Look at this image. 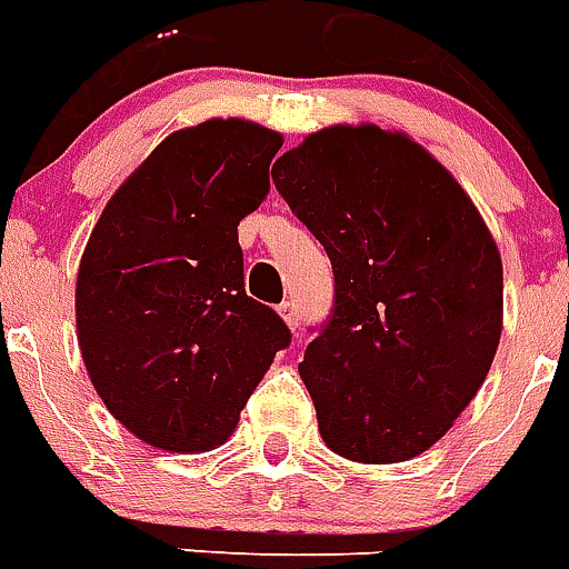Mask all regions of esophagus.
Returning a JSON list of instances; mask_svg holds the SVG:
<instances>
[{"mask_svg":"<svg viewBox=\"0 0 569 569\" xmlns=\"http://www.w3.org/2000/svg\"><path fill=\"white\" fill-rule=\"evenodd\" d=\"M279 313L284 317V322L290 326V331L299 329V308H297V302H293V299H284V302L279 306Z\"/></svg>","mask_w":569,"mask_h":569,"instance_id":"esophagus-1","label":"esophagus"}]
</instances>
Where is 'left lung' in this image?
Listing matches in <instances>:
<instances>
[{
    "label": "left lung",
    "instance_id": "1",
    "mask_svg": "<svg viewBox=\"0 0 569 569\" xmlns=\"http://www.w3.org/2000/svg\"><path fill=\"white\" fill-rule=\"evenodd\" d=\"M320 240L331 313L299 376L326 447L397 465L438 443L488 376L502 331V261L461 184L399 131L331 126L272 167Z\"/></svg>",
    "mask_w": 569,
    "mask_h": 569
}]
</instances>
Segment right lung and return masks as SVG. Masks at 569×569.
I'll return each instance as SVG.
<instances>
[{
  "mask_svg": "<svg viewBox=\"0 0 569 569\" xmlns=\"http://www.w3.org/2000/svg\"><path fill=\"white\" fill-rule=\"evenodd\" d=\"M281 134L181 129L111 197L81 256L79 347L117 420L170 452L220 447L290 329L247 297L238 222L270 190Z\"/></svg>",
  "mask_w": 569,
  "mask_h": 569,
  "instance_id": "obj_1",
  "label": "right lung"
}]
</instances>
